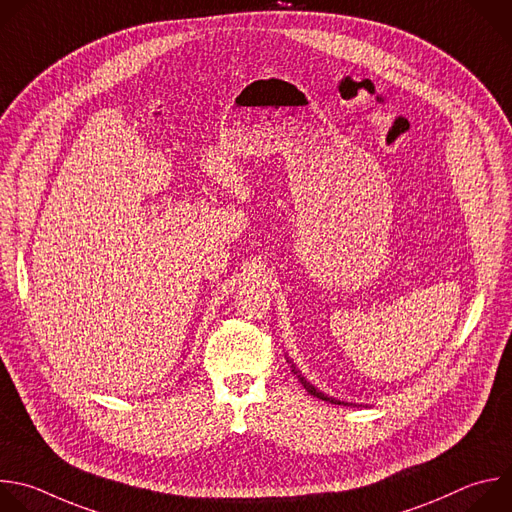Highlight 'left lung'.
<instances>
[{
    "instance_id": "left-lung-1",
    "label": "left lung",
    "mask_w": 512,
    "mask_h": 512,
    "mask_svg": "<svg viewBox=\"0 0 512 512\" xmlns=\"http://www.w3.org/2000/svg\"><path fill=\"white\" fill-rule=\"evenodd\" d=\"M292 371H294V373L298 375V371H296V369H292ZM298 381H300V383L304 385V389H306V391H309L311 395H315V397H319V399H325V401H331V403H339V405H341V401H339V399H335V397H329V395L321 393L319 389H315V387H313V385H311L309 381H306V379H304L302 375H298Z\"/></svg>"
}]
</instances>
